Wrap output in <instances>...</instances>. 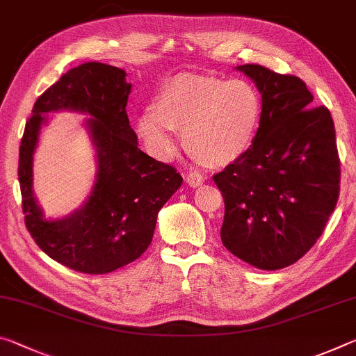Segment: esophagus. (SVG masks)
Returning a JSON list of instances; mask_svg holds the SVG:
<instances>
[{
    "instance_id": "obj_1",
    "label": "esophagus",
    "mask_w": 356,
    "mask_h": 356,
    "mask_svg": "<svg viewBox=\"0 0 356 356\" xmlns=\"http://www.w3.org/2000/svg\"><path fill=\"white\" fill-rule=\"evenodd\" d=\"M185 179H187L190 187H193V188L201 187L202 182H204V177H202L198 172H190V174H187V177Z\"/></svg>"
}]
</instances>
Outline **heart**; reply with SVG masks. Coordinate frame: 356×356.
Wrapping results in <instances>:
<instances>
[{
	"label": "heart",
	"instance_id": "b5f03b06",
	"mask_svg": "<svg viewBox=\"0 0 356 356\" xmlns=\"http://www.w3.org/2000/svg\"><path fill=\"white\" fill-rule=\"evenodd\" d=\"M263 118L258 88L244 79L184 74L158 92L155 109L138 118V133L150 154L161 161L176 154V129L196 160L222 168L252 150Z\"/></svg>",
	"mask_w": 356,
	"mask_h": 356
}]
</instances>
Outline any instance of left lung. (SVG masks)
Segmentation results:
<instances>
[{"instance_id": "obj_1", "label": "left lung", "mask_w": 356, "mask_h": 356, "mask_svg": "<svg viewBox=\"0 0 356 356\" xmlns=\"http://www.w3.org/2000/svg\"><path fill=\"white\" fill-rule=\"evenodd\" d=\"M236 70L261 93L258 138L244 158L213 176L225 200L222 242L234 257L275 270L298 261L337 204L341 163L334 123L296 76L261 65Z\"/></svg>"}]
</instances>
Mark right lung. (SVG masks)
I'll use <instances>...</instances> for the list:
<instances>
[{
	"label": "right lung",
	"mask_w": 356,
	"mask_h": 356,
	"mask_svg": "<svg viewBox=\"0 0 356 356\" xmlns=\"http://www.w3.org/2000/svg\"><path fill=\"white\" fill-rule=\"evenodd\" d=\"M120 67L90 61L72 67L33 106L19 154L25 225L44 253L86 274H107L147 250L156 216L182 185L172 166L138 149L127 115L131 83ZM76 110L97 150V176L88 201L63 219L43 217L32 193V155L49 111Z\"/></svg>",
	"instance_id": "1"
}]
</instances>
